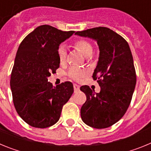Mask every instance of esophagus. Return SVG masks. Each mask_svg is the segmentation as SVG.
Returning <instances> with one entry per match:
<instances>
[{"label": "esophagus", "instance_id": "esophagus-1", "mask_svg": "<svg viewBox=\"0 0 151 151\" xmlns=\"http://www.w3.org/2000/svg\"><path fill=\"white\" fill-rule=\"evenodd\" d=\"M73 88H74L75 91H78L80 89V86L77 85V84H74V85H73Z\"/></svg>", "mask_w": 151, "mask_h": 151}]
</instances>
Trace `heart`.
<instances>
[{
    "label": "heart",
    "instance_id": "heart-1",
    "mask_svg": "<svg viewBox=\"0 0 151 151\" xmlns=\"http://www.w3.org/2000/svg\"><path fill=\"white\" fill-rule=\"evenodd\" d=\"M74 47L78 51L81 52L85 57L91 56L93 51V47L91 44L88 41L85 39H78L73 44ZM57 56L59 58V60L61 63L66 62V57H67V51H66V47L64 45H60L57 49ZM88 75V72L86 69L82 68L72 67L68 71V76L73 80L78 81L83 77L86 76Z\"/></svg>",
    "mask_w": 151,
    "mask_h": 151
}]
</instances>
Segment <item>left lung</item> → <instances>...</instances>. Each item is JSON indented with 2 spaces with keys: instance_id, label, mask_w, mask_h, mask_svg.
I'll return each instance as SVG.
<instances>
[{
  "instance_id": "obj_1",
  "label": "left lung",
  "mask_w": 151,
  "mask_h": 151,
  "mask_svg": "<svg viewBox=\"0 0 151 151\" xmlns=\"http://www.w3.org/2000/svg\"><path fill=\"white\" fill-rule=\"evenodd\" d=\"M76 35L96 40L99 60L93 73L101 91L88 85L80 88L86 95L81 117L86 125L105 129L118 122L128 110L136 85L134 61L129 44L122 36L106 27L76 32Z\"/></svg>"
}]
</instances>
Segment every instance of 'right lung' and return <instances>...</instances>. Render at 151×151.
<instances>
[{
    "mask_svg": "<svg viewBox=\"0 0 151 151\" xmlns=\"http://www.w3.org/2000/svg\"><path fill=\"white\" fill-rule=\"evenodd\" d=\"M74 32L43 25L29 33L19 46L10 88L17 113L32 127L44 129L54 125L73 94L72 82L53 86L47 77L60 67L59 45Z\"/></svg>",
    "mask_w": 151,
    "mask_h": 151,
    "instance_id": "1",
    "label": "right lung"
}]
</instances>
